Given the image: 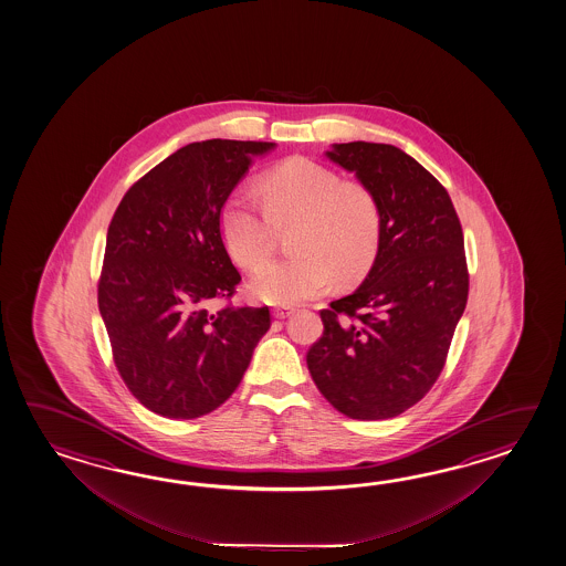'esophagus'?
Instances as JSON below:
<instances>
[{
  "instance_id": "34e87169",
  "label": "esophagus",
  "mask_w": 566,
  "mask_h": 566,
  "mask_svg": "<svg viewBox=\"0 0 566 566\" xmlns=\"http://www.w3.org/2000/svg\"><path fill=\"white\" fill-rule=\"evenodd\" d=\"M291 313H293L291 307H275V310H273V317H277V319H285V317H289Z\"/></svg>"
}]
</instances>
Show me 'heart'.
Segmentation results:
<instances>
[{"label": "heart", "mask_w": 566, "mask_h": 566, "mask_svg": "<svg viewBox=\"0 0 566 566\" xmlns=\"http://www.w3.org/2000/svg\"><path fill=\"white\" fill-rule=\"evenodd\" d=\"M263 206L232 192L220 210V232L232 261L256 271L274 245V227L298 222L295 258L261 269L251 283L256 300L293 305L313 300L336 279L348 285L374 263L382 237V212L361 181L305 157L269 169L259 184Z\"/></svg>", "instance_id": "heart-1"}]
</instances>
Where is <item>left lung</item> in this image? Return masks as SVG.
Masks as SVG:
<instances>
[{
  "mask_svg": "<svg viewBox=\"0 0 566 566\" xmlns=\"http://www.w3.org/2000/svg\"><path fill=\"white\" fill-rule=\"evenodd\" d=\"M327 157L373 190L382 237L360 287L319 312L307 368L334 409L380 421L417 405L446 366L470 291L463 230L446 188L395 145L336 144Z\"/></svg>",
  "mask_w": 566,
  "mask_h": 566,
  "instance_id": "8db88e82",
  "label": "left lung"
}]
</instances>
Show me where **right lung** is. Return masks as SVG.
<instances>
[{
  "label": "right lung",
  "instance_id": "1",
  "mask_svg": "<svg viewBox=\"0 0 566 566\" xmlns=\"http://www.w3.org/2000/svg\"><path fill=\"white\" fill-rule=\"evenodd\" d=\"M275 144L208 139L166 157L123 196L107 232L98 312L113 361L145 409L196 419L241 385L269 307L212 310L241 283L220 232V210Z\"/></svg>",
  "mask_w": 566,
  "mask_h": 566
}]
</instances>
